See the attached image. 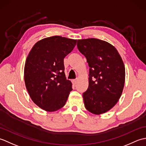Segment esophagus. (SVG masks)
Returning a JSON list of instances; mask_svg holds the SVG:
<instances>
[{
	"label": "esophagus",
	"mask_w": 146,
	"mask_h": 146,
	"mask_svg": "<svg viewBox=\"0 0 146 146\" xmlns=\"http://www.w3.org/2000/svg\"><path fill=\"white\" fill-rule=\"evenodd\" d=\"M72 83H73V85H75L76 83H77V80H72Z\"/></svg>",
	"instance_id": "esophagus-1"
}]
</instances>
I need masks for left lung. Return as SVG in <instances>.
Listing matches in <instances>:
<instances>
[{"label":"left lung","mask_w":146,"mask_h":146,"mask_svg":"<svg viewBox=\"0 0 146 146\" xmlns=\"http://www.w3.org/2000/svg\"><path fill=\"white\" fill-rule=\"evenodd\" d=\"M77 47L88 63L89 85L83 94L86 110L95 115L107 112L120 98L125 83V66L113 46L105 41L78 39Z\"/></svg>","instance_id":"1"}]
</instances>
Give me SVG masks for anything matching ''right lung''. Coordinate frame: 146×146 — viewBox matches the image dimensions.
<instances>
[{
  "label": "right lung",
  "instance_id": "right-lung-1",
  "mask_svg": "<svg viewBox=\"0 0 146 146\" xmlns=\"http://www.w3.org/2000/svg\"><path fill=\"white\" fill-rule=\"evenodd\" d=\"M76 39L55 36L34 45L24 66V81L34 103L48 111L65 105L72 83L64 74V58L73 51Z\"/></svg>",
  "mask_w": 146,
  "mask_h": 146
}]
</instances>
